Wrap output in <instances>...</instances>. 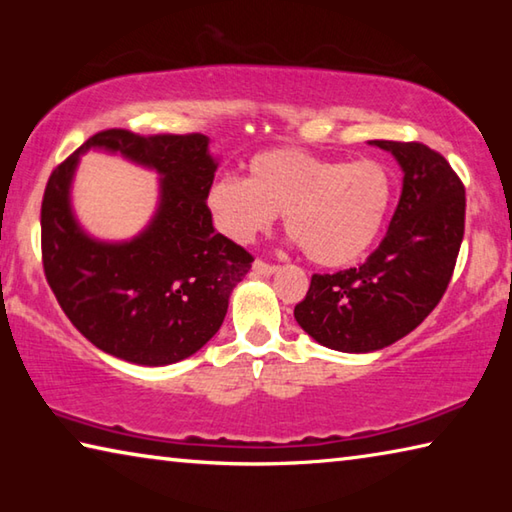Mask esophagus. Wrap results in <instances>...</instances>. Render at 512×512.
<instances>
[{
	"instance_id": "obj_1",
	"label": "esophagus",
	"mask_w": 512,
	"mask_h": 512,
	"mask_svg": "<svg viewBox=\"0 0 512 512\" xmlns=\"http://www.w3.org/2000/svg\"><path fill=\"white\" fill-rule=\"evenodd\" d=\"M253 271H255L257 275H264V277H268V275H273V273L277 271V266H273V264H266V262H262V259H257V262L253 264Z\"/></svg>"
}]
</instances>
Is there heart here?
I'll use <instances>...</instances> for the list:
<instances>
[{
	"label": "heart",
	"instance_id": "obj_1",
	"mask_svg": "<svg viewBox=\"0 0 512 512\" xmlns=\"http://www.w3.org/2000/svg\"><path fill=\"white\" fill-rule=\"evenodd\" d=\"M393 178L375 160L343 162L300 151L268 149L246 162V180L221 178L207 210L225 237L250 244L282 212L293 244L325 268L350 266L384 230Z\"/></svg>",
	"mask_w": 512,
	"mask_h": 512
}]
</instances>
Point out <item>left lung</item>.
Listing matches in <instances>:
<instances>
[{
  "instance_id": "1",
  "label": "left lung",
  "mask_w": 512,
  "mask_h": 512,
  "mask_svg": "<svg viewBox=\"0 0 512 512\" xmlns=\"http://www.w3.org/2000/svg\"><path fill=\"white\" fill-rule=\"evenodd\" d=\"M402 169L388 232L357 268L314 275L293 309L298 325L336 352L384 350L413 332L452 280L465 230V189L443 155L418 142L372 140Z\"/></svg>"
}]
</instances>
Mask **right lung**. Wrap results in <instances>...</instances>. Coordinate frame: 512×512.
Wrapping results in <instances>:
<instances>
[{"instance_id": "add662e5", "label": "right lung", "mask_w": 512, "mask_h": 512, "mask_svg": "<svg viewBox=\"0 0 512 512\" xmlns=\"http://www.w3.org/2000/svg\"><path fill=\"white\" fill-rule=\"evenodd\" d=\"M119 154L159 173V205L131 240L92 238L73 212L80 155ZM219 158L205 135L103 131L51 173L42 198V264L51 291L92 345L137 366L192 357L219 332L253 257L219 235L207 210Z\"/></svg>"}]
</instances>
